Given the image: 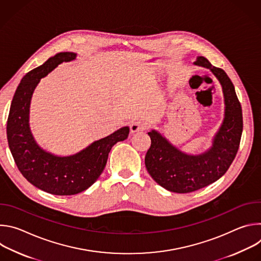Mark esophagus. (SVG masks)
Masks as SVG:
<instances>
[{"instance_id":"34e87169","label":"esophagus","mask_w":261,"mask_h":261,"mask_svg":"<svg viewBox=\"0 0 261 261\" xmlns=\"http://www.w3.org/2000/svg\"><path fill=\"white\" fill-rule=\"evenodd\" d=\"M146 127H147V124L144 121H142V120H136V121H134L130 125V129H131L132 133H135V132H138V131H142Z\"/></svg>"}]
</instances>
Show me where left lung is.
Here are the masks:
<instances>
[{
  "label": "left lung",
  "instance_id": "obj_1",
  "mask_svg": "<svg viewBox=\"0 0 261 261\" xmlns=\"http://www.w3.org/2000/svg\"><path fill=\"white\" fill-rule=\"evenodd\" d=\"M194 65L210 69L219 81L224 97V119L212 146L198 155L178 150L157 130L147 132L151 146L145 155V167L161 187L175 193L199 190L224 175L236 158L243 132L241 103L225 71L213 66L204 57H198Z\"/></svg>",
  "mask_w": 261,
  "mask_h": 261
}]
</instances>
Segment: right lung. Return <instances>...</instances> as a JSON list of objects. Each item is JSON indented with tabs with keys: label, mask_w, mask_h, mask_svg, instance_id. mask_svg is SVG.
Masks as SVG:
<instances>
[{
	"label": "right lung",
	"mask_w": 261,
	"mask_h": 261,
	"mask_svg": "<svg viewBox=\"0 0 261 261\" xmlns=\"http://www.w3.org/2000/svg\"><path fill=\"white\" fill-rule=\"evenodd\" d=\"M76 56L60 53L28 72L15 91L7 121L8 144L17 168L35 187L54 195H74L90 188L102 173L111 147L125 140L130 131L128 126L122 127L70 156L51 154L36 142L30 128L33 93L41 79Z\"/></svg>",
	"instance_id": "obj_1"
}]
</instances>
